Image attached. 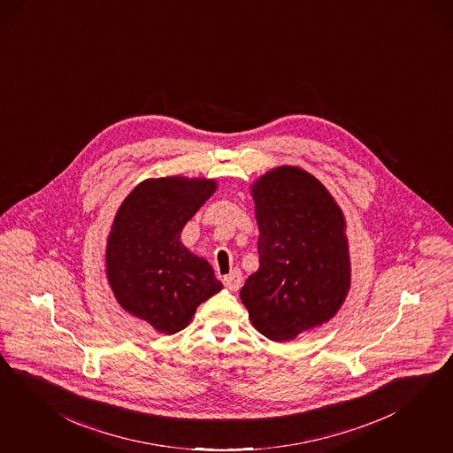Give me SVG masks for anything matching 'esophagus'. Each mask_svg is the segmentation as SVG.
Returning <instances> with one entry per match:
<instances>
[{
    "label": "esophagus",
    "instance_id": "34e87169",
    "mask_svg": "<svg viewBox=\"0 0 453 453\" xmlns=\"http://www.w3.org/2000/svg\"><path fill=\"white\" fill-rule=\"evenodd\" d=\"M242 272L240 270H234L230 275H226V277L223 278V285L228 288V290H232V292H236V290H240V287H242Z\"/></svg>",
    "mask_w": 453,
    "mask_h": 453
}]
</instances>
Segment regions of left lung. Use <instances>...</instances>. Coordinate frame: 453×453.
Here are the masks:
<instances>
[{
    "label": "left lung",
    "mask_w": 453,
    "mask_h": 453,
    "mask_svg": "<svg viewBox=\"0 0 453 453\" xmlns=\"http://www.w3.org/2000/svg\"><path fill=\"white\" fill-rule=\"evenodd\" d=\"M260 266L242 292L251 325L272 342H290L332 320L351 283L347 221L311 173L281 165L251 185Z\"/></svg>",
    "instance_id": "left-lung-1"
}]
</instances>
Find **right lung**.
I'll return each instance as SVG.
<instances>
[{
    "mask_svg": "<svg viewBox=\"0 0 453 453\" xmlns=\"http://www.w3.org/2000/svg\"><path fill=\"white\" fill-rule=\"evenodd\" d=\"M215 178L161 176L136 185L119 204L106 242V278L119 307L173 335L223 285L180 236L217 191Z\"/></svg>",
    "mask_w": 453,
    "mask_h": 453,
    "instance_id": "1",
    "label": "right lung"
}]
</instances>
